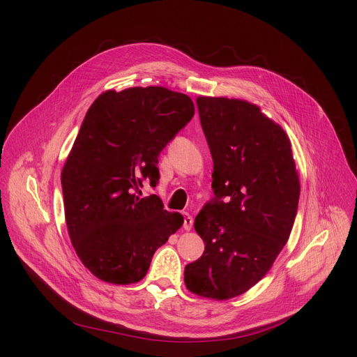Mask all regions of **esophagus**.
Here are the masks:
<instances>
[{
	"instance_id": "esophagus-1",
	"label": "esophagus",
	"mask_w": 357,
	"mask_h": 357,
	"mask_svg": "<svg viewBox=\"0 0 357 357\" xmlns=\"http://www.w3.org/2000/svg\"><path fill=\"white\" fill-rule=\"evenodd\" d=\"M192 224H194L192 215H190L188 213H185V214H183V229H185L186 231H190V230L192 229Z\"/></svg>"
}]
</instances>
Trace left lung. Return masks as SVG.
Returning <instances> with one entry per match:
<instances>
[{"label":"left lung","instance_id":"8db88e82","mask_svg":"<svg viewBox=\"0 0 357 357\" xmlns=\"http://www.w3.org/2000/svg\"><path fill=\"white\" fill-rule=\"evenodd\" d=\"M197 107L215 197L195 217L205 250L183 275L191 292L221 301L245 294L272 268L294 226L299 179L287 133L257 105L198 97Z\"/></svg>","mask_w":357,"mask_h":357}]
</instances>
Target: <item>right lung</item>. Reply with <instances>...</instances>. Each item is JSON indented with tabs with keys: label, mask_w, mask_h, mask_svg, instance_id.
I'll return each mask as SVG.
<instances>
[{
	"label": "right lung",
	"mask_w": 357,
	"mask_h": 357,
	"mask_svg": "<svg viewBox=\"0 0 357 357\" xmlns=\"http://www.w3.org/2000/svg\"><path fill=\"white\" fill-rule=\"evenodd\" d=\"M185 93L163 86L105 91L92 102L62 171L65 218L86 269L109 284L142 280L155 252L183 224L158 195L159 153L194 117Z\"/></svg>",
	"instance_id": "obj_1"
}]
</instances>
